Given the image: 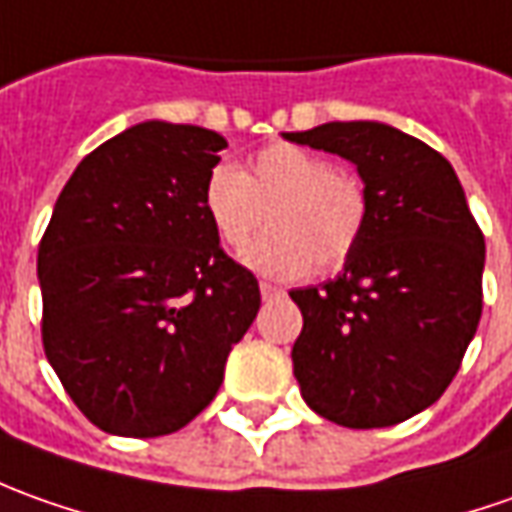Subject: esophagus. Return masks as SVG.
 Here are the masks:
<instances>
[{
    "mask_svg": "<svg viewBox=\"0 0 512 512\" xmlns=\"http://www.w3.org/2000/svg\"><path fill=\"white\" fill-rule=\"evenodd\" d=\"M280 294H283V291H280V288H277V285H271V283H260V297H263V300L269 302V300H277V297H280Z\"/></svg>",
    "mask_w": 512,
    "mask_h": 512,
    "instance_id": "esophagus-1",
    "label": "esophagus"
}]
</instances>
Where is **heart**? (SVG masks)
<instances>
[{"label": "heart", "instance_id": "1", "mask_svg": "<svg viewBox=\"0 0 512 512\" xmlns=\"http://www.w3.org/2000/svg\"><path fill=\"white\" fill-rule=\"evenodd\" d=\"M201 198L215 235L232 249L252 241L271 207V235L243 249L241 260L277 280L342 266L367 224L364 184L291 142L257 151L249 173L229 162L215 165Z\"/></svg>", "mask_w": 512, "mask_h": 512}]
</instances>
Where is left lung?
I'll list each match as a JSON object with an SVG mask.
<instances>
[{
    "label": "left lung",
    "instance_id": "8db88e82",
    "mask_svg": "<svg viewBox=\"0 0 512 512\" xmlns=\"http://www.w3.org/2000/svg\"><path fill=\"white\" fill-rule=\"evenodd\" d=\"M353 162L367 224L339 277L291 291V361L305 403L347 429H381L437 401L482 316L485 238L446 156L387 123L288 131Z\"/></svg>",
    "mask_w": 512,
    "mask_h": 512
}]
</instances>
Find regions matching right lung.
I'll return each mask as SVG.
<instances>
[{
  "mask_svg": "<svg viewBox=\"0 0 512 512\" xmlns=\"http://www.w3.org/2000/svg\"><path fill=\"white\" fill-rule=\"evenodd\" d=\"M227 139L148 120L83 159L38 243L44 353L97 429L162 437L207 409L255 322V274L218 246L204 182Z\"/></svg>",
  "mask_w": 512,
  "mask_h": 512,
  "instance_id": "1",
  "label": "right lung"
}]
</instances>
